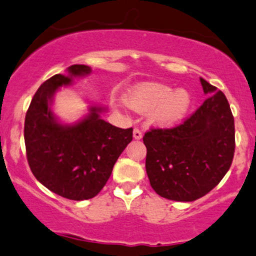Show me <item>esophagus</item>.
Masks as SVG:
<instances>
[{
	"label": "esophagus",
	"instance_id": "obj_1",
	"mask_svg": "<svg viewBox=\"0 0 256 256\" xmlns=\"http://www.w3.org/2000/svg\"><path fill=\"white\" fill-rule=\"evenodd\" d=\"M133 136H134V139H142V130H140L139 128H134V130H133Z\"/></svg>",
	"mask_w": 256,
	"mask_h": 256
}]
</instances>
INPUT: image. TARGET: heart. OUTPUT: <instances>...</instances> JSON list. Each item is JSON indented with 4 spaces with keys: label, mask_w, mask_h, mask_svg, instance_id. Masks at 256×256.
<instances>
[{
    "label": "heart",
    "mask_w": 256,
    "mask_h": 256,
    "mask_svg": "<svg viewBox=\"0 0 256 256\" xmlns=\"http://www.w3.org/2000/svg\"><path fill=\"white\" fill-rule=\"evenodd\" d=\"M126 104L136 112H148L151 122L161 127H172L186 117L192 104L186 89L173 90L161 83H142L124 96Z\"/></svg>",
    "instance_id": "obj_1"
}]
</instances>
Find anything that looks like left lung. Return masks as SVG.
<instances>
[{
  "mask_svg": "<svg viewBox=\"0 0 256 256\" xmlns=\"http://www.w3.org/2000/svg\"><path fill=\"white\" fill-rule=\"evenodd\" d=\"M200 83L208 96L192 116L142 136L151 186L174 202H194L212 190L234 156V118L226 96L202 78Z\"/></svg>",
  "mask_w": 256,
  "mask_h": 256,
  "instance_id": "obj_1",
  "label": "left lung"
}]
</instances>
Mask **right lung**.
<instances>
[{
    "label": "right lung",
    "instance_id": "1",
    "mask_svg": "<svg viewBox=\"0 0 256 256\" xmlns=\"http://www.w3.org/2000/svg\"><path fill=\"white\" fill-rule=\"evenodd\" d=\"M70 76L56 74L35 92L26 114L24 142L32 174L54 194L88 200L105 186L117 158L133 139V128L122 129L100 118L101 107L74 126H62L52 114L54 92L73 76L92 72L84 64L68 67Z\"/></svg>",
    "mask_w": 256,
    "mask_h": 256
}]
</instances>
